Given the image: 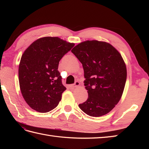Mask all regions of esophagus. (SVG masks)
<instances>
[{"instance_id":"esophagus-1","label":"esophagus","mask_w":149,"mask_h":149,"mask_svg":"<svg viewBox=\"0 0 149 149\" xmlns=\"http://www.w3.org/2000/svg\"><path fill=\"white\" fill-rule=\"evenodd\" d=\"M79 84H80L79 82V81H75V83H74V84L71 85V87H72V88H75V87H77V86H79Z\"/></svg>"}]
</instances>
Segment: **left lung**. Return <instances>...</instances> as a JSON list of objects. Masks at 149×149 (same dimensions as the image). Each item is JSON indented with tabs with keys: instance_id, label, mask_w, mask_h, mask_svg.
Masks as SVG:
<instances>
[{
	"instance_id": "obj_1",
	"label": "left lung",
	"mask_w": 149,
	"mask_h": 149,
	"mask_svg": "<svg viewBox=\"0 0 149 149\" xmlns=\"http://www.w3.org/2000/svg\"><path fill=\"white\" fill-rule=\"evenodd\" d=\"M72 52L83 65L86 101L79 104L88 115H106L115 107L124 90L127 69L121 54L111 44L88 40L75 46Z\"/></svg>"
}]
</instances>
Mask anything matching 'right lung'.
<instances>
[{
    "instance_id": "right-lung-1",
    "label": "right lung",
    "mask_w": 149,
    "mask_h": 149,
    "mask_svg": "<svg viewBox=\"0 0 149 149\" xmlns=\"http://www.w3.org/2000/svg\"><path fill=\"white\" fill-rule=\"evenodd\" d=\"M75 45L58 37L34 42L22 56L18 68L21 93L27 104L40 113L54 109L66 88L58 71L59 61Z\"/></svg>"
}]
</instances>
